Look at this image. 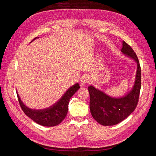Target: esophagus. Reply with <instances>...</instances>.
<instances>
[{"instance_id":"esophagus-1","label":"esophagus","mask_w":156,"mask_h":156,"mask_svg":"<svg viewBox=\"0 0 156 156\" xmlns=\"http://www.w3.org/2000/svg\"><path fill=\"white\" fill-rule=\"evenodd\" d=\"M91 81V79L88 75H86V76H84L82 79H81V84L82 86H84V85H87V84H88L90 83Z\"/></svg>"}]
</instances>
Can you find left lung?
Listing matches in <instances>:
<instances>
[{
	"label": "left lung",
	"mask_w": 156,
	"mask_h": 156,
	"mask_svg": "<svg viewBox=\"0 0 156 156\" xmlns=\"http://www.w3.org/2000/svg\"><path fill=\"white\" fill-rule=\"evenodd\" d=\"M121 52L137 64L135 83L131 90L124 96L114 98L90 85V110L94 119L103 126H114L123 121L137 105L141 87V69L137 56L131 47L123 41Z\"/></svg>",
	"instance_id": "obj_1"
}]
</instances>
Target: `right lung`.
Listing matches in <instances>:
<instances>
[{
    "instance_id": "obj_1",
    "label": "right lung",
    "mask_w": 156,
    "mask_h": 156,
    "mask_svg": "<svg viewBox=\"0 0 156 156\" xmlns=\"http://www.w3.org/2000/svg\"><path fill=\"white\" fill-rule=\"evenodd\" d=\"M36 38H38V37H35L32 41ZM79 88L80 87L78 83L73 84V86L68 89V90L55 104L48 108L39 110L32 109V108L27 107L21 101L19 94H17L22 110L27 116H29L36 123L41 126L52 127L58 125L65 119L68 113V104L70 98Z\"/></svg>"
}]
</instances>
